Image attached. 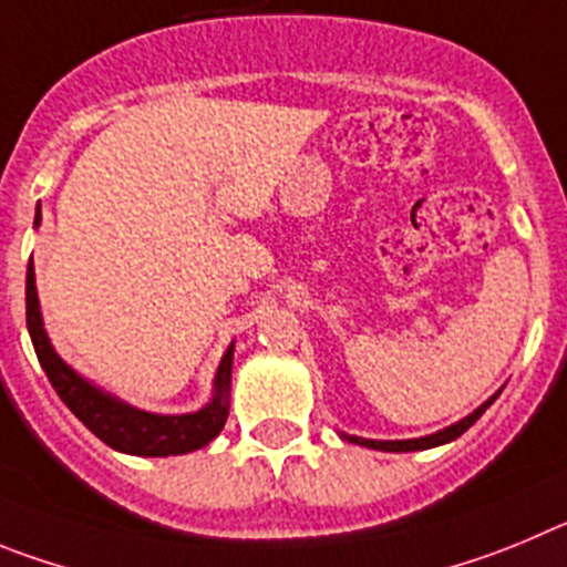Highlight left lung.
<instances>
[{
  "label": "left lung",
  "instance_id": "obj_1",
  "mask_svg": "<svg viewBox=\"0 0 567 567\" xmlns=\"http://www.w3.org/2000/svg\"><path fill=\"white\" fill-rule=\"evenodd\" d=\"M499 390L494 392L488 401H483L481 406L474 412H468L466 417H461L457 423H452V426H446V430L441 432H432V435H423V437H406V441H372V437H359V435H347V432H339V437H344V441L350 443H359V446H367V449H379V452H421V449H435V446H443V443L455 441V437H461L463 432L472 426L477 417L483 415V412L488 410V406L497 401Z\"/></svg>",
  "mask_w": 567,
  "mask_h": 567
}]
</instances>
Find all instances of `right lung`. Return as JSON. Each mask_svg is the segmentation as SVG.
<instances>
[{
	"instance_id": "add662e5",
	"label": "right lung",
	"mask_w": 567,
	"mask_h": 567,
	"mask_svg": "<svg viewBox=\"0 0 567 567\" xmlns=\"http://www.w3.org/2000/svg\"><path fill=\"white\" fill-rule=\"evenodd\" d=\"M42 217L35 214V226ZM24 302H28V330L33 339L39 364L48 372L50 384L59 392V398L70 406L75 417L86 430L106 443L118 449L124 455L137 457H169L186 455L203 449L220 435L226 426L228 406H231V367H234V341L223 353L220 367L214 372L212 401L195 412L183 415H161V412H146L126 404L118 395L101 390L90 379H84L79 370L68 364L55 353L53 341L44 330L42 305H39V290H35L33 257L28 265V282H24Z\"/></svg>"
}]
</instances>
